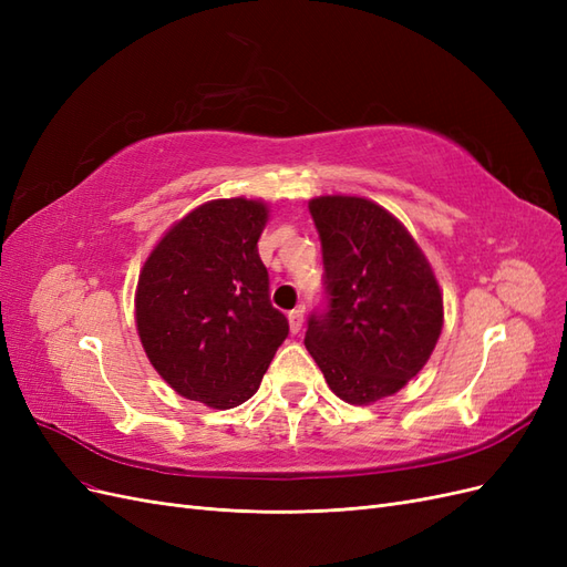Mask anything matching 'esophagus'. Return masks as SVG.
<instances>
[{"mask_svg": "<svg viewBox=\"0 0 567 567\" xmlns=\"http://www.w3.org/2000/svg\"><path fill=\"white\" fill-rule=\"evenodd\" d=\"M302 321H305V307H296V310L288 312V323H290V331H293V333H300Z\"/></svg>", "mask_w": 567, "mask_h": 567, "instance_id": "34e87169", "label": "esophagus"}]
</instances>
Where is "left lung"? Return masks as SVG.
Returning <instances> with one entry per match:
<instances>
[{
    "instance_id": "1",
    "label": "left lung",
    "mask_w": 567,
    "mask_h": 567,
    "mask_svg": "<svg viewBox=\"0 0 567 567\" xmlns=\"http://www.w3.org/2000/svg\"><path fill=\"white\" fill-rule=\"evenodd\" d=\"M326 310L310 315L305 348L348 404L394 394L425 367L442 331V293L419 244L373 200L319 196Z\"/></svg>"
}]
</instances>
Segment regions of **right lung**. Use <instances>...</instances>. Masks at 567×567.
Masks as SVG:
<instances>
[{
	"label": "right lung",
	"mask_w": 567,
	"mask_h": 567,
	"mask_svg": "<svg viewBox=\"0 0 567 567\" xmlns=\"http://www.w3.org/2000/svg\"><path fill=\"white\" fill-rule=\"evenodd\" d=\"M267 217L262 200L203 203L142 267L136 331L153 369L186 400L213 409L244 404L288 336L257 252Z\"/></svg>",
	"instance_id": "add662e5"
}]
</instances>
